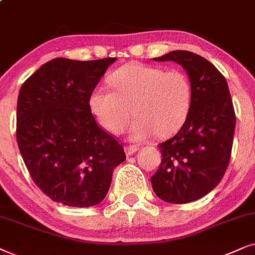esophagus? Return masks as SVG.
<instances>
[{"label": "esophagus", "mask_w": 255, "mask_h": 255, "mask_svg": "<svg viewBox=\"0 0 255 255\" xmlns=\"http://www.w3.org/2000/svg\"><path fill=\"white\" fill-rule=\"evenodd\" d=\"M138 150L137 147H135V145H126L125 147V152L127 156H131L133 154H135Z\"/></svg>", "instance_id": "esophagus-1"}]
</instances>
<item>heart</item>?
Returning <instances> with one entry per match:
<instances>
[{
  "label": "heart",
  "instance_id": "1",
  "mask_svg": "<svg viewBox=\"0 0 255 255\" xmlns=\"http://www.w3.org/2000/svg\"><path fill=\"white\" fill-rule=\"evenodd\" d=\"M110 81L114 90L98 86L88 100L91 112L106 130L121 133L133 113L137 119L129 130L131 141H144L156 134L171 136L185 124L192 87L181 71L130 63L112 73Z\"/></svg>",
  "mask_w": 255,
  "mask_h": 255
}]
</instances>
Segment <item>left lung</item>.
<instances>
[{"instance_id":"obj_1","label":"left lung","mask_w":255,"mask_h":255,"mask_svg":"<svg viewBox=\"0 0 255 255\" xmlns=\"http://www.w3.org/2000/svg\"><path fill=\"white\" fill-rule=\"evenodd\" d=\"M154 60L182 65L192 87L189 117L174 137L159 143L161 165L150 178L158 198L184 204L208 195L222 181L232 150L236 114L225 78L209 60L183 50Z\"/></svg>"}]
</instances>
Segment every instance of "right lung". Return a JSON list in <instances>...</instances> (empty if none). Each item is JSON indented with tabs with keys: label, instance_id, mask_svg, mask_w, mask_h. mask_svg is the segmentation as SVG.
Listing matches in <instances>:
<instances>
[{
	"label": "right lung",
	"instance_id": "1",
	"mask_svg": "<svg viewBox=\"0 0 255 255\" xmlns=\"http://www.w3.org/2000/svg\"><path fill=\"white\" fill-rule=\"evenodd\" d=\"M115 60L54 58L19 90L17 144L33 182L53 202L99 204L114 169L126 159L122 145L98 126L88 104Z\"/></svg>",
	"mask_w": 255,
	"mask_h": 255
}]
</instances>
